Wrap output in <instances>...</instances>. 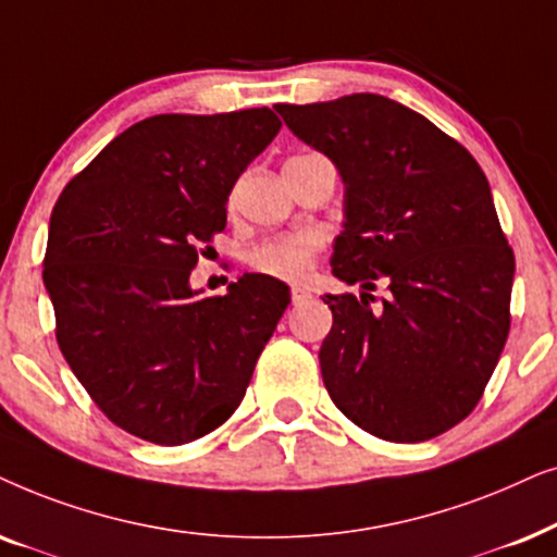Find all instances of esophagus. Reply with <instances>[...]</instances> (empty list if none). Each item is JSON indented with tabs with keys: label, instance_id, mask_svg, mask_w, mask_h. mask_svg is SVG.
I'll use <instances>...</instances> for the list:
<instances>
[{
	"label": "esophagus",
	"instance_id": "34e87169",
	"mask_svg": "<svg viewBox=\"0 0 557 557\" xmlns=\"http://www.w3.org/2000/svg\"><path fill=\"white\" fill-rule=\"evenodd\" d=\"M306 298H310V293L306 290V287H298V285H295L293 290H290V300H293V302H302Z\"/></svg>",
	"mask_w": 557,
	"mask_h": 557
}]
</instances>
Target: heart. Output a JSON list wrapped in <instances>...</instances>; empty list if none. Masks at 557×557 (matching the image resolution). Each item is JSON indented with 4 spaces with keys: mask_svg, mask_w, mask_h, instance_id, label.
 Instances as JSON below:
<instances>
[{
    "mask_svg": "<svg viewBox=\"0 0 557 557\" xmlns=\"http://www.w3.org/2000/svg\"><path fill=\"white\" fill-rule=\"evenodd\" d=\"M321 239L313 232L270 236L247 251V262L257 272L277 280H302L313 267Z\"/></svg>",
    "mask_w": 557,
    "mask_h": 557,
    "instance_id": "1",
    "label": "heart"
}]
</instances>
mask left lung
Here are the masks:
<instances>
[{
    "label": "left lung",
    "mask_w": 557,
    "mask_h": 557,
    "mask_svg": "<svg viewBox=\"0 0 557 557\" xmlns=\"http://www.w3.org/2000/svg\"><path fill=\"white\" fill-rule=\"evenodd\" d=\"M344 177L331 267L361 298L325 295L321 374L333 405L382 441L420 443L469 418L509 336L515 251L479 162L380 94L274 103ZM376 282L391 295L368 308Z\"/></svg>",
    "instance_id": "1"
}]
</instances>
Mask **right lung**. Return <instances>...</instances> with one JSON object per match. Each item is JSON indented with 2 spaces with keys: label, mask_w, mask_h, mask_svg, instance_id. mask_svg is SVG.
Masks as SVG:
<instances>
[{
  "label": "right lung",
  "mask_w": 557,
  "mask_h": 557,
  "mask_svg": "<svg viewBox=\"0 0 557 557\" xmlns=\"http://www.w3.org/2000/svg\"><path fill=\"white\" fill-rule=\"evenodd\" d=\"M283 122L272 109L158 114L111 139L50 216L42 283L58 346L107 418L181 446L232 418L290 293L244 274L203 298L190 270Z\"/></svg>",
  "instance_id": "add662e5"
}]
</instances>
